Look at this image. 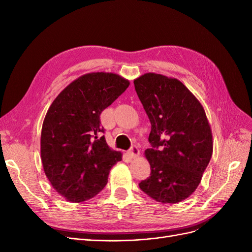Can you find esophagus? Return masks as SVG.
<instances>
[{
  "label": "esophagus",
  "instance_id": "34e87169",
  "mask_svg": "<svg viewBox=\"0 0 252 252\" xmlns=\"http://www.w3.org/2000/svg\"><path fill=\"white\" fill-rule=\"evenodd\" d=\"M128 154L130 155V158H136L137 156L140 155V150H138L137 147L133 146V147H131V148H130V150L128 151Z\"/></svg>",
  "mask_w": 252,
  "mask_h": 252
}]
</instances>
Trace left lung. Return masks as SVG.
<instances>
[{
	"label": "left lung",
	"mask_w": 252,
	"mask_h": 252,
	"mask_svg": "<svg viewBox=\"0 0 252 252\" xmlns=\"http://www.w3.org/2000/svg\"><path fill=\"white\" fill-rule=\"evenodd\" d=\"M151 123L145 151L151 174L140 188L154 200L177 203L192 195L213 154V135L203 106L176 78L146 73L133 81Z\"/></svg>",
	"instance_id": "obj_1"
}]
</instances>
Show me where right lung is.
Wrapping results in <instances>:
<instances>
[{
    "label": "right lung",
    "instance_id": "right-lung-1",
    "mask_svg": "<svg viewBox=\"0 0 252 252\" xmlns=\"http://www.w3.org/2000/svg\"><path fill=\"white\" fill-rule=\"evenodd\" d=\"M130 84L114 73H89L77 78L55 98L41 128L43 171L56 192L70 202L99 194L109 171L122 160L105 137L100 115Z\"/></svg>",
    "mask_w": 252,
    "mask_h": 252
}]
</instances>
